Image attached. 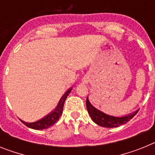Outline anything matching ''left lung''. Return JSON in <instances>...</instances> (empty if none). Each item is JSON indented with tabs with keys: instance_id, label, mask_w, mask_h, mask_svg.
<instances>
[{
	"instance_id": "obj_1",
	"label": "left lung",
	"mask_w": 155,
	"mask_h": 155,
	"mask_svg": "<svg viewBox=\"0 0 155 155\" xmlns=\"http://www.w3.org/2000/svg\"><path fill=\"white\" fill-rule=\"evenodd\" d=\"M86 107L88 112V114L91 116V120L94 123L98 124V126L102 127H107V128H113L121 126L123 124H127L135 115L137 113L139 110H137L132 113L123 116H115L108 115L103 113L102 111L98 110L95 107H94L89 102L88 98L87 97L86 100Z\"/></svg>"
}]
</instances>
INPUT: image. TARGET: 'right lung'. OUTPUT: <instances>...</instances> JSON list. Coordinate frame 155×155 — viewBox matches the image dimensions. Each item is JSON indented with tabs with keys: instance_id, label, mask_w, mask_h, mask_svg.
Segmentation results:
<instances>
[{
	"instance_id": "1",
	"label": "right lung",
	"mask_w": 155,
	"mask_h": 155,
	"mask_svg": "<svg viewBox=\"0 0 155 155\" xmlns=\"http://www.w3.org/2000/svg\"><path fill=\"white\" fill-rule=\"evenodd\" d=\"M71 90H72V87L69 88L68 91L64 93V95L61 97V98L59 101L57 107L53 109L51 113H50L48 115H46V116H44L43 118H42L39 120H37L35 122H33V123H27V122H25L23 120H20L21 122L28 127L31 129H34V130H43V129H47L50 127H51L52 125H53V124H56L58 121L60 117L62 115L64 102H65V100L67 97L68 96V94L71 93Z\"/></svg>"
}]
</instances>
